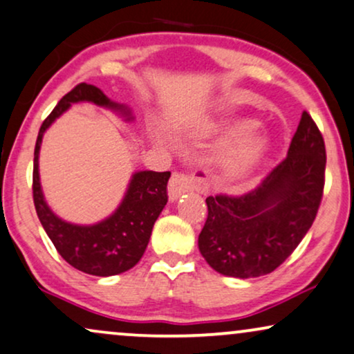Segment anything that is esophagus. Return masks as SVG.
I'll use <instances>...</instances> for the list:
<instances>
[{
  "mask_svg": "<svg viewBox=\"0 0 354 354\" xmlns=\"http://www.w3.org/2000/svg\"><path fill=\"white\" fill-rule=\"evenodd\" d=\"M209 189V183L204 176L201 174H187V173H174L169 180L168 185V196L169 201H176L178 198H181L183 194L191 191H207Z\"/></svg>",
  "mask_w": 354,
  "mask_h": 354,
  "instance_id": "1",
  "label": "esophagus"
}]
</instances>
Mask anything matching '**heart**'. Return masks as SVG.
I'll return each instance as SVG.
<instances>
[{"mask_svg": "<svg viewBox=\"0 0 354 354\" xmlns=\"http://www.w3.org/2000/svg\"><path fill=\"white\" fill-rule=\"evenodd\" d=\"M254 122L252 120H245L236 125L234 131H230L229 137H239L241 133L248 132L250 129H253ZM268 150V137L263 133H257L252 136L243 142L240 147H236L234 151H230L229 155L223 156V168L229 173H243L247 171L250 167H253L254 163L266 153Z\"/></svg>", "mask_w": 354, "mask_h": 354, "instance_id": "obj_1", "label": "heart"}]
</instances>
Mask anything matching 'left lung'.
<instances>
[{
	"mask_svg": "<svg viewBox=\"0 0 354 354\" xmlns=\"http://www.w3.org/2000/svg\"><path fill=\"white\" fill-rule=\"evenodd\" d=\"M325 142L307 111L288 156L254 189L209 196L199 252L223 276L270 274L297 248L319 212L325 186Z\"/></svg>",
	"mask_w": 354,
	"mask_h": 354,
	"instance_id": "1",
	"label": "left lung"
}]
</instances>
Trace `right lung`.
I'll use <instances>...</instances> for the list:
<instances>
[{
    "label": "right lung",
    "mask_w": 354,
    "mask_h": 354,
    "mask_svg": "<svg viewBox=\"0 0 354 354\" xmlns=\"http://www.w3.org/2000/svg\"><path fill=\"white\" fill-rule=\"evenodd\" d=\"M80 101L95 102L97 106L118 111L125 120L133 119L131 109L111 101L100 88L93 84L80 83L70 93H66L40 125L37 142H35L32 173L34 205L44 230L47 232L57 252L68 265L86 274L114 276L131 270L144 257L153 223L168 203L167 185L171 173H133L127 192L115 212L95 225H75L57 217L47 205L40 187V144H42L44 132L50 127L53 120L60 118L73 102Z\"/></svg>",
    "instance_id": "obj_1"
}]
</instances>
